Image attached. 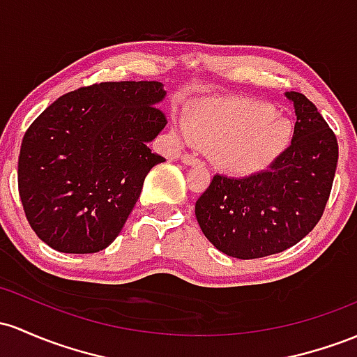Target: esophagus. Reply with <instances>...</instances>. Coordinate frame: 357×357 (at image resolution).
Returning a JSON list of instances; mask_svg holds the SVG:
<instances>
[{
	"label": "esophagus",
	"mask_w": 357,
	"mask_h": 357,
	"mask_svg": "<svg viewBox=\"0 0 357 357\" xmlns=\"http://www.w3.org/2000/svg\"><path fill=\"white\" fill-rule=\"evenodd\" d=\"M181 162L186 164V166H199V164H202V160L193 158V155H183Z\"/></svg>",
	"instance_id": "obj_1"
}]
</instances>
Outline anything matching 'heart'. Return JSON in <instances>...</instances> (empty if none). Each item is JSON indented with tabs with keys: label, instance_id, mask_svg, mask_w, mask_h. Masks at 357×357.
<instances>
[{
	"label": "heart",
	"instance_id": "obj_1",
	"mask_svg": "<svg viewBox=\"0 0 357 357\" xmlns=\"http://www.w3.org/2000/svg\"><path fill=\"white\" fill-rule=\"evenodd\" d=\"M172 134L179 144L210 147L213 164L227 174L250 176L268 169L287 151L293 127L264 101L208 98L188 109Z\"/></svg>",
	"mask_w": 357,
	"mask_h": 357
}]
</instances>
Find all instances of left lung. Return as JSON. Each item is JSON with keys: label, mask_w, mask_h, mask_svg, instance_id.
Returning <instances> with one entry per match:
<instances>
[{"label": "left lung", "mask_w": 357, "mask_h": 357, "mask_svg": "<svg viewBox=\"0 0 357 357\" xmlns=\"http://www.w3.org/2000/svg\"><path fill=\"white\" fill-rule=\"evenodd\" d=\"M295 108L291 146L266 171L217 174L195 205L199 229L223 254L256 259L283 252L322 217L339 159L334 132L307 96L284 93Z\"/></svg>", "instance_id": "8db88e82"}]
</instances>
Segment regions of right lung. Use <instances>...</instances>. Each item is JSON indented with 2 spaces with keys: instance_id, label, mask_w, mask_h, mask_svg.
Returning <instances> with one entry per match:
<instances>
[{
  "instance_id": "1",
  "label": "right lung",
  "mask_w": 357,
  "mask_h": 357,
  "mask_svg": "<svg viewBox=\"0 0 357 357\" xmlns=\"http://www.w3.org/2000/svg\"><path fill=\"white\" fill-rule=\"evenodd\" d=\"M158 81H120L57 98L23 137L18 191L26 220L59 252L107 249L144 179L164 158L147 144L166 127Z\"/></svg>"
}]
</instances>
